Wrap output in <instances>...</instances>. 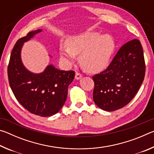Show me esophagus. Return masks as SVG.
<instances>
[{
    "label": "esophagus",
    "mask_w": 154,
    "mask_h": 154,
    "mask_svg": "<svg viewBox=\"0 0 154 154\" xmlns=\"http://www.w3.org/2000/svg\"><path fill=\"white\" fill-rule=\"evenodd\" d=\"M82 77V75L79 73V72H77L76 73H75V79H80Z\"/></svg>",
    "instance_id": "34e87169"
}]
</instances>
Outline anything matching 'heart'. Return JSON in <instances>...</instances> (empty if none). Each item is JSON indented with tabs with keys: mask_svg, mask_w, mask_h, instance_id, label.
Returning <instances> with one entry per match:
<instances>
[{
	"mask_svg": "<svg viewBox=\"0 0 154 154\" xmlns=\"http://www.w3.org/2000/svg\"><path fill=\"white\" fill-rule=\"evenodd\" d=\"M66 45L60 47L61 58L69 63H73L75 56H79L81 66L85 71L96 72L108 65L115 45L109 35H99L88 32L69 38Z\"/></svg>",
	"mask_w": 154,
	"mask_h": 154,
	"instance_id": "b5f03b06",
	"label": "heart"
}]
</instances>
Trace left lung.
<instances>
[{"label": "left lung", "instance_id": "left-lung-1", "mask_svg": "<svg viewBox=\"0 0 154 154\" xmlns=\"http://www.w3.org/2000/svg\"><path fill=\"white\" fill-rule=\"evenodd\" d=\"M145 63L140 41L125 43L108 67L94 75V102L99 108L113 111L128 105L144 80Z\"/></svg>", "mask_w": 154, "mask_h": 154}]
</instances>
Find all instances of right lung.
<instances>
[{"mask_svg":"<svg viewBox=\"0 0 154 154\" xmlns=\"http://www.w3.org/2000/svg\"><path fill=\"white\" fill-rule=\"evenodd\" d=\"M41 31H31L17 40L10 56L7 73L10 87L18 102L32 114L49 117L58 113L64 105L68 88L75 74L73 71H60L51 64L38 74L24 67L20 56L23 43Z\"/></svg>","mask_w":154,"mask_h":154,"instance_id":"obj_1","label":"right lung"}]
</instances>
